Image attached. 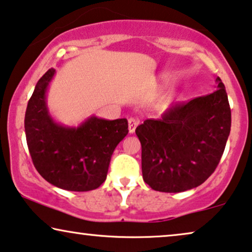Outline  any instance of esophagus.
Instances as JSON below:
<instances>
[{
	"label": "esophagus",
	"mask_w": 252,
	"mask_h": 252,
	"mask_svg": "<svg viewBox=\"0 0 252 252\" xmlns=\"http://www.w3.org/2000/svg\"><path fill=\"white\" fill-rule=\"evenodd\" d=\"M139 125V120L135 118H129L128 119V132L129 134H133L135 132V128Z\"/></svg>",
	"instance_id": "34e87169"
}]
</instances>
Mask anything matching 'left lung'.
<instances>
[{"label": "left lung", "instance_id": "1", "mask_svg": "<svg viewBox=\"0 0 252 252\" xmlns=\"http://www.w3.org/2000/svg\"><path fill=\"white\" fill-rule=\"evenodd\" d=\"M212 94L168 108L135 133L142 147V175L154 190L180 192L198 187L218 166L230 132V108L219 77Z\"/></svg>", "mask_w": 252, "mask_h": 252}]
</instances>
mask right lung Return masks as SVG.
Returning <instances> with one entry per match:
<instances>
[{"label": "right lung", "instance_id": "obj_1", "mask_svg": "<svg viewBox=\"0 0 252 252\" xmlns=\"http://www.w3.org/2000/svg\"><path fill=\"white\" fill-rule=\"evenodd\" d=\"M49 68L37 81L25 113V134L33 164L41 177L58 188L88 191L105 181L113 150L128 133L127 119L92 116L78 127L55 122L47 106Z\"/></svg>", "mask_w": 252, "mask_h": 252}]
</instances>
